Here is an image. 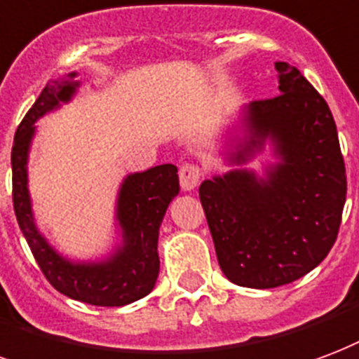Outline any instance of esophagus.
<instances>
[{
  "mask_svg": "<svg viewBox=\"0 0 359 359\" xmlns=\"http://www.w3.org/2000/svg\"><path fill=\"white\" fill-rule=\"evenodd\" d=\"M201 179V169L198 163H192V161H188V163H182L179 169V180H180V187L182 190H194V188L200 184Z\"/></svg>",
  "mask_w": 359,
  "mask_h": 359,
  "instance_id": "esophagus-1",
  "label": "esophagus"
}]
</instances>
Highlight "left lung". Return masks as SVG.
Segmentation results:
<instances>
[{
  "mask_svg": "<svg viewBox=\"0 0 359 359\" xmlns=\"http://www.w3.org/2000/svg\"><path fill=\"white\" fill-rule=\"evenodd\" d=\"M276 70L280 95L247 108L245 142L232 161H245L268 137L281 161L266 179L240 169L200 187L220 270L251 289L280 287L314 270L335 243L346 201V169L325 98L294 66L276 62Z\"/></svg>",
  "mask_w": 359,
  "mask_h": 359,
  "instance_id": "left-lung-1",
  "label": "left lung"
}]
</instances>
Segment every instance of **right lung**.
Instances as JSON below:
<instances>
[{"label":"right lung","mask_w":359,"mask_h":359,"mask_svg":"<svg viewBox=\"0 0 359 359\" xmlns=\"http://www.w3.org/2000/svg\"><path fill=\"white\" fill-rule=\"evenodd\" d=\"M76 74H70L74 78ZM78 83L60 81L45 89L20 121L11 150L13 205L18 226L30 245L39 270L53 287L70 299L95 306H123L146 297L159 274L158 236L167 207L179 194V175L172 163L129 175L119 190L118 219L123 230V247L98 264H74L53 251L34 224L26 188V158L34 137V123L45 112L66 102Z\"/></svg>","instance_id":"add662e5"}]
</instances>
